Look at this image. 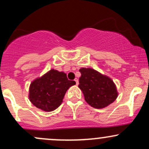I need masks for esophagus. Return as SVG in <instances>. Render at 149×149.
<instances>
[{"instance_id":"obj_1","label":"esophagus","mask_w":149,"mask_h":149,"mask_svg":"<svg viewBox=\"0 0 149 149\" xmlns=\"http://www.w3.org/2000/svg\"><path fill=\"white\" fill-rule=\"evenodd\" d=\"M74 80H75V82H76V84L78 85V78H75Z\"/></svg>"}]
</instances>
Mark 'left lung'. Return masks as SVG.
Segmentation results:
<instances>
[{"mask_svg":"<svg viewBox=\"0 0 149 149\" xmlns=\"http://www.w3.org/2000/svg\"><path fill=\"white\" fill-rule=\"evenodd\" d=\"M79 71L81 76L78 87L91 107L102 109L116 100L117 89L110 78L90 68H82Z\"/></svg>","mask_w":149,"mask_h":149,"instance_id":"1","label":"left lung"}]
</instances>
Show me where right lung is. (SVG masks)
<instances>
[{
    "instance_id": "1",
    "label": "right lung",
    "mask_w": 149,
    "mask_h": 149,
    "mask_svg": "<svg viewBox=\"0 0 149 149\" xmlns=\"http://www.w3.org/2000/svg\"><path fill=\"white\" fill-rule=\"evenodd\" d=\"M76 84L68 80L66 73L52 69L30 85L29 100L35 107L45 111H52L60 106L66 91Z\"/></svg>"
}]
</instances>
